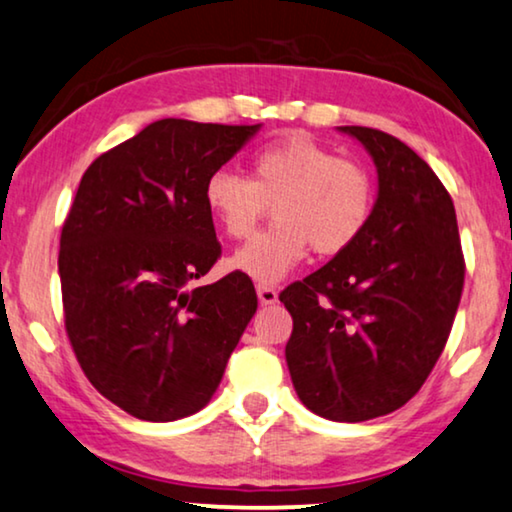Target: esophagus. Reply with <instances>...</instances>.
<instances>
[{"mask_svg": "<svg viewBox=\"0 0 512 512\" xmlns=\"http://www.w3.org/2000/svg\"><path fill=\"white\" fill-rule=\"evenodd\" d=\"M257 299H259V304H262V306L276 304V301H278L276 287H271V285H257Z\"/></svg>", "mask_w": 512, "mask_h": 512, "instance_id": "1", "label": "esophagus"}]
</instances>
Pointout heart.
Returning a JSON list of instances; mask_svg holds the SVG:
<instances>
[{
    "label": "heart",
    "mask_w": 512,
    "mask_h": 512,
    "mask_svg": "<svg viewBox=\"0 0 512 512\" xmlns=\"http://www.w3.org/2000/svg\"><path fill=\"white\" fill-rule=\"evenodd\" d=\"M271 201L276 222L229 259L257 283H278L311 246L325 257L348 250L369 225L373 181L362 164L294 132L255 150L250 178L220 169L204 185L206 211L229 239H248Z\"/></svg>",
    "instance_id": "b5f03b06"
}]
</instances>
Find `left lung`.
<instances>
[{"label": "left lung", "instance_id": "1", "mask_svg": "<svg viewBox=\"0 0 512 512\" xmlns=\"http://www.w3.org/2000/svg\"><path fill=\"white\" fill-rule=\"evenodd\" d=\"M376 164L369 225L348 250L280 292L294 320L287 369L301 403L334 422H364L410 401L448 341L464 257L448 190L406 143L338 127Z\"/></svg>", "mask_w": 512, "mask_h": 512}]
</instances>
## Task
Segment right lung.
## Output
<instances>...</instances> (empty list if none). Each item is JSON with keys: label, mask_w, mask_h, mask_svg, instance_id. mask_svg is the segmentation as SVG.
I'll return each instance as SVG.
<instances>
[{"label": "right lung", "mask_w": 512, "mask_h": 512, "mask_svg": "<svg viewBox=\"0 0 512 512\" xmlns=\"http://www.w3.org/2000/svg\"><path fill=\"white\" fill-rule=\"evenodd\" d=\"M259 127L150 122L78 185L57 262L64 325L95 390L139 420L204 408L257 311L239 271L190 283L220 257L204 185Z\"/></svg>", "instance_id": "1"}]
</instances>
